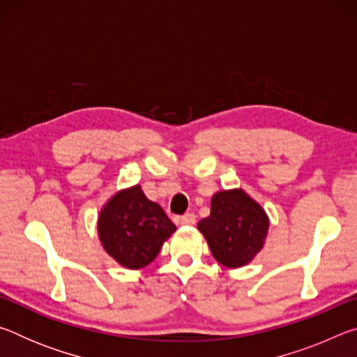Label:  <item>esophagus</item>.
Masks as SVG:
<instances>
[{"label":"esophagus","instance_id":"esophagus-1","mask_svg":"<svg viewBox=\"0 0 357 357\" xmlns=\"http://www.w3.org/2000/svg\"><path fill=\"white\" fill-rule=\"evenodd\" d=\"M195 222H197V220H195V214H192V213H187V214H184V215L179 219L181 225H187V227L195 225Z\"/></svg>","mask_w":357,"mask_h":357}]
</instances>
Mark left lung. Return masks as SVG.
<instances>
[{
    "mask_svg": "<svg viewBox=\"0 0 357 357\" xmlns=\"http://www.w3.org/2000/svg\"><path fill=\"white\" fill-rule=\"evenodd\" d=\"M268 228L264 209L243 189L217 192L209 217L198 222L213 257L227 268L250 263L263 249Z\"/></svg>",
    "mask_w": 357,
    "mask_h": 357,
    "instance_id": "8db88e82",
    "label": "left lung"
}]
</instances>
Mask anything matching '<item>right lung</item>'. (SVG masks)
<instances>
[{
  "mask_svg": "<svg viewBox=\"0 0 357 357\" xmlns=\"http://www.w3.org/2000/svg\"><path fill=\"white\" fill-rule=\"evenodd\" d=\"M174 229L165 211L148 200L140 185L114 193L102 208L98 222L105 252L128 269L148 266Z\"/></svg>",
  "mask_w": 357,
  "mask_h": 357,
  "instance_id": "add662e5",
  "label": "right lung"
}]
</instances>
